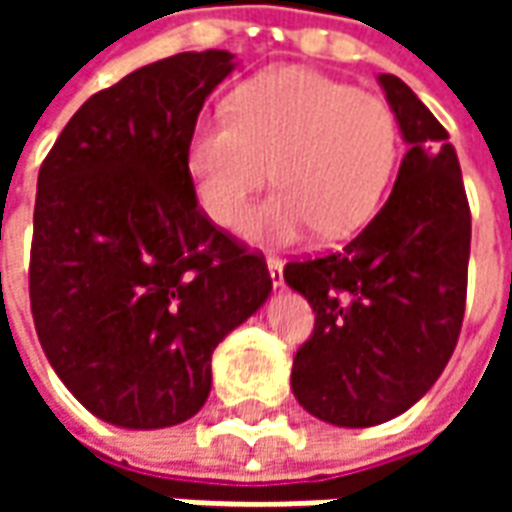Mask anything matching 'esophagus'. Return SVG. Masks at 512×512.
<instances>
[{"label":"esophagus","mask_w":512,"mask_h":512,"mask_svg":"<svg viewBox=\"0 0 512 512\" xmlns=\"http://www.w3.org/2000/svg\"><path fill=\"white\" fill-rule=\"evenodd\" d=\"M268 274H271L274 288H282V285H285V277H282V260H279V257H268Z\"/></svg>","instance_id":"esophagus-1"}]
</instances>
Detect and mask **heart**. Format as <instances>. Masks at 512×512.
Instances as JSON below:
<instances>
[{
    "instance_id": "b5f03b06",
    "label": "heart",
    "mask_w": 512,
    "mask_h": 512,
    "mask_svg": "<svg viewBox=\"0 0 512 512\" xmlns=\"http://www.w3.org/2000/svg\"><path fill=\"white\" fill-rule=\"evenodd\" d=\"M400 156V128L384 98L304 68L257 73L230 98V115L202 117L186 145L194 197L219 227H238L274 178L279 191L244 233L293 244L362 230L384 200Z\"/></svg>"
}]
</instances>
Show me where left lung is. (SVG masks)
<instances>
[{
	"label": "left lung",
	"mask_w": 512,
	"mask_h": 512,
	"mask_svg": "<svg viewBox=\"0 0 512 512\" xmlns=\"http://www.w3.org/2000/svg\"><path fill=\"white\" fill-rule=\"evenodd\" d=\"M378 82L408 145L395 189L343 252L285 266L315 312L293 359V395L340 428L414 406L450 362L466 310L472 213L450 134L406 82Z\"/></svg>",
	"instance_id": "8db88e82"
}]
</instances>
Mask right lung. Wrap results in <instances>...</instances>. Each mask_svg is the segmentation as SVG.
Wrapping results in <instances>:
<instances>
[{
	"instance_id": "1",
	"label": "right lung",
	"mask_w": 512,
	"mask_h": 512,
	"mask_svg": "<svg viewBox=\"0 0 512 512\" xmlns=\"http://www.w3.org/2000/svg\"><path fill=\"white\" fill-rule=\"evenodd\" d=\"M230 51H183L87 98L38 175L35 332L95 417L156 430L194 417L211 354L271 293L266 257L202 213L186 145Z\"/></svg>"
}]
</instances>
